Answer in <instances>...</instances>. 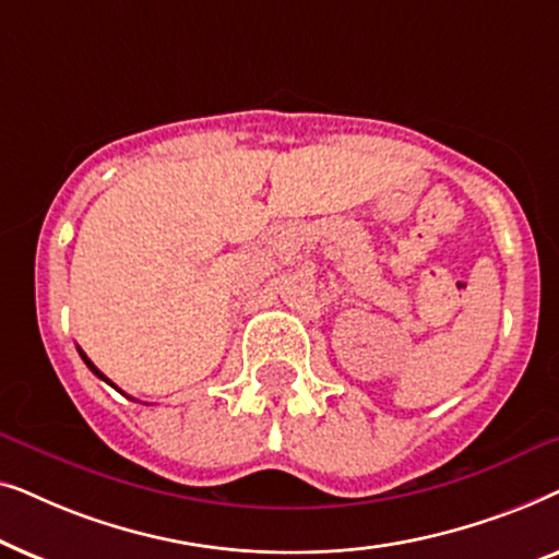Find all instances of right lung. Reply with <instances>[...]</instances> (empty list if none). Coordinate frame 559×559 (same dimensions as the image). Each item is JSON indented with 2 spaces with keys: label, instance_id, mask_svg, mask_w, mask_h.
Segmentation results:
<instances>
[{
  "label": "right lung",
  "instance_id": "1",
  "mask_svg": "<svg viewBox=\"0 0 559 559\" xmlns=\"http://www.w3.org/2000/svg\"><path fill=\"white\" fill-rule=\"evenodd\" d=\"M79 354H81V358H83V361H86V366H88V369H91V371H94V373H96V377H98V379H104V381H106V384H111V386H114V389H117V384H114V381H109V379H106V377H104V373H102V371H98V369H96V366H94V361H91V358H88V356H86V354H83V350H81V348H79Z\"/></svg>",
  "mask_w": 559,
  "mask_h": 559
}]
</instances>
